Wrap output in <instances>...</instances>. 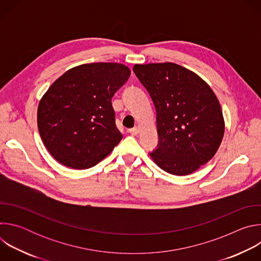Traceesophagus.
<instances>
[{"mask_svg": "<svg viewBox=\"0 0 261 261\" xmlns=\"http://www.w3.org/2000/svg\"><path fill=\"white\" fill-rule=\"evenodd\" d=\"M129 132H130V134H132V135H137V134L139 133V128L135 126V127L131 128V129L129 130Z\"/></svg>", "mask_w": 261, "mask_h": 261, "instance_id": "34e87169", "label": "esophagus"}]
</instances>
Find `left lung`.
<instances>
[{
  "instance_id": "1",
  "label": "left lung",
  "mask_w": 261,
  "mask_h": 261,
  "mask_svg": "<svg viewBox=\"0 0 261 261\" xmlns=\"http://www.w3.org/2000/svg\"><path fill=\"white\" fill-rule=\"evenodd\" d=\"M157 114L155 163L174 175H187L208 162L221 144L225 125L220 103L197 74L174 63L133 67Z\"/></svg>"
}]
</instances>
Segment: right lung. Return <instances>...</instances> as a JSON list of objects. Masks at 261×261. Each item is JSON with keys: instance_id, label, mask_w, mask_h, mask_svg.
Returning <instances> with one entry per match:
<instances>
[{"instance_id": "add662e5", "label": "right lung", "mask_w": 261, "mask_h": 261, "mask_svg": "<svg viewBox=\"0 0 261 261\" xmlns=\"http://www.w3.org/2000/svg\"><path fill=\"white\" fill-rule=\"evenodd\" d=\"M119 63L74 67L60 76L39 102L37 124L50 155L61 164L87 169L95 166L123 138L111 104L130 77Z\"/></svg>"}]
</instances>
